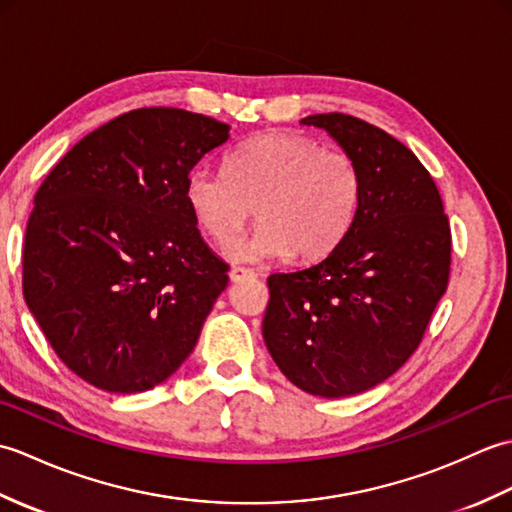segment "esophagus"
<instances>
[{
    "label": "esophagus",
    "mask_w": 512,
    "mask_h": 512,
    "mask_svg": "<svg viewBox=\"0 0 512 512\" xmlns=\"http://www.w3.org/2000/svg\"><path fill=\"white\" fill-rule=\"evenodd\" d=\"M228 277H231V281H244V279H250V277H255V273L250 268H242V266H233L231 268V273H228Z\"/></svg>",
    "instance_id": "esophagus-1"
}]
</instances>
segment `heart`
Segmentation results:
<instances>
[{
	"instance_id": "heart-1",
	"label": "heart",
	"mask_w": 512,
	"mask_h": 512,
	"mask_svg": "<svg viewBox=\"0 0 512 512\" xmlns=\"http://www.w3.org/2000/svg\"><path fill=\"white\" fill-rule=\"evenodd\" d=\"M193 220L215 244H228L248 220L246 237L228 248L235 262L295 255L317 259L341 242L361 202V173L352 156L323 149L319 140L268 132L226 156V173L195 167L184 182Z\"/></svg>"
}]
</instances>
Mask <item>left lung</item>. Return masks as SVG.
<instances>
[{"mask_svg": "<svg viewBox=\"0 0 512 512\" xmlns=\"http://www.w3.org/2000/svg\"><path fill=\"white\" fill-rule=\"evenodd\" d=\"M301 123L352 156L361 202L328 257L268 277L262 334L292 385L345 398L383 383L416 352L449 284L451 231L436 182L400 140L339 112Z\"/></svg>", "mask_w": 512, "mask_h": 512, "instance_id": "8db88e82", "label": "left lung"}]
</instances>
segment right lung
<instances>
[{
    "label": "right lung",
    "mask_w": 512,
    "mask_h": 512,
    "mask_svg": "<svg viewBox=\"0 0 512 512\" xmlns=\"http://www.w3.org/2000/svg\"><path fill=\"white\" fill-rule=\"evenodd\" d=\"M231 125L176 107L127 112L79 140L35 195L24 297L52 350L110 394L176 372L228 284L184 200Z\"/></svg>",
    "instance_id": "1"
}]
</instances>
